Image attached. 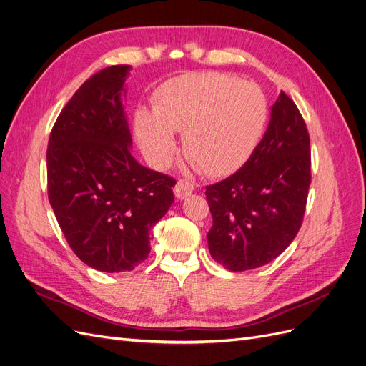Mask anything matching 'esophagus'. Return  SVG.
I'll list each match as a JSON object with an SVG mask.
<instances>
[{
    "label": "esophagus",
    "mask_w": 366,
    "mask_h": 366,
    "mask_svg": "<svg viewBox=\"0 0 366 366\" xmlns=\"http://www.w3.org/2000/svg\"><path fill=\"white\" fill-rule=\"evenodd\" d=\"M194 190V187L190 181H185V179H179L174 185V196L178 199H185L190 196Z\"/></svg>",
    "instance_id": "34e87169"
}]
</instances>
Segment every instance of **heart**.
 <instances>
[{
  "label": "heart",
  "mask_w": 366,
  "mask_h": 366,
  "mask_svg": "<svg viewBox=\"0 0 366 366\" xmlns=\"http://www.w3.org/2000/svg\"><path fill=\"white\" fill-rule=\"evenodd\" d=\"M267 117L265 94L256 84L223 72H193L155 92L152 113L135 114V132L159 166L178 152L172 132H182L185 158L207 176H224L253 154Z\"/></svg>",
  "instance_id": "1"
}]
</instances>
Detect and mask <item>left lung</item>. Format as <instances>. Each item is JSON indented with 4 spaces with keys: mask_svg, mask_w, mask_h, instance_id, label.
I'll return each instance as SVG.
<instances>
[{
    "mask_svg": "<svg viewBox=\"0 0 366 366\" xmlns=\"http://www.w3.org/2000/svg\"><path fill=\"white\" fill-rule=\"evenodd\" d=\"M310 185V140L294 101L283 92L250 158L207 187L212 215L208 247L229 272L276 259L300 231Z\"/></svg>",
    "mask_w": 366,
    "mask_h": 366,
    "instance_id": "left-lung-1",
    "label": "left lung"
}]
</instances>
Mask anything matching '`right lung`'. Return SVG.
Returning <instances> with one entry per match:
<instances>
[{
  "label": "right lung",
  "instance_id": "1",
  "mask_svg": "<svg viewBox=\"0 0 366 366\" xmlns=\"http://www.w3.org/2000/svg\"><path fill=\"white\" fill-rule=\"evenodd\" d=\"M131 67L90 76L52 127L48 197L67 244L86 265L131 272L151 252V231L174 202L167 174L139 164L122 92Z\"/></svg>",
  "mask_w": 366,
  "mask_h": 366
}]
</instances>
